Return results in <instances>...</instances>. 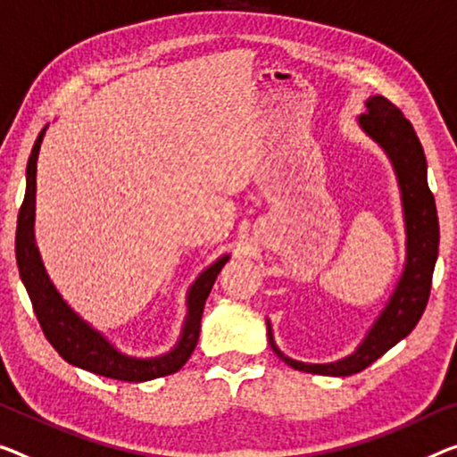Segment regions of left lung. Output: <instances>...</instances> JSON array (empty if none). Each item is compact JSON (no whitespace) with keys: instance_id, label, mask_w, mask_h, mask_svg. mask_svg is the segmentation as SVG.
Here are the masks:
<instances>
[{"instance_id":"left-lung-1","label":"left lung","mask_w":457,"mask_h":457,"mask_svg":"<svg viewBox=\"0 0 457 457\" xmlns=\"http://www.w3.org/2000/svg\"><path fill=\"white\" fill-rule=\"evenodd\" d=\"M368 112L360 116V126L386 151L395 165L403 194L406 224V265L395 294L366 339L353 355L335 363H302L284 355L273 343L268 320V339L279 360L294 370L320 376H351L371 366L400 339H404L423 317L431 294V279L439 253V220L435 198L427 184V159L412 124L403 112L382 96L366 102Z\"/></svg>"}]
</instances>
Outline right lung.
<instances>
[{
    "mask_svg": "<svg viewBox=\"0 0 457 457\" xmlns=\"http://www.w3.org/2000/svg\"><path fill=\"white\" fill-rule=\"evenodd\" d=\"M45 129L40 130L37 143L32 146L26 170V195L18 214L16 230V259L22 282L32 300L40 328L48 343L59 351L62 360L73 366L94 371L97 376L114 378L122 382H146L178 371L194 353L200 337V320L210 290L216 282L222 265L228 262V255L220 257L214 265L200 273L187 296V319L184 333L178 345L170 353L153 357V360H137L114 349L104 337L94 331L86 320H81L54 290L48 279L45 265L40 262L37 243H34V198H37V159L40 151Z\"/></svg>",
    "mask_w": 457,
    "mask_h": 457,
    "instance_id": "right-lung-1",
    "label": "right lung"
}]
</instances>
